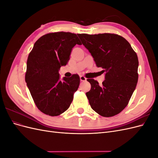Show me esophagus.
Masks as SVG:
<instances>
[{
	"mask_svg": "<svg viewBox=\"0 0 158 158\" xmlns=\"http://www.w3.org/2000/svg\"><path fill=\"white\" fill-rule=\"evenodd\" d=\"M80 81H82V82H84V81H86V78L84 76H80Z\"/></svg>",
	"mask_w": 158,
	"mask_h": 158,
	"instance_id": "esophagus-1",
	"label": "esophagus"
}]
</instances>
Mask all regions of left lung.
Returning <instances> with one entry per match:
<instances>
[{
    "label": "left lung",
    "mask_w": 158,
    "mask_h": 158,
    "mask_svg": "<svg viewBox=\"0 0 158 158\" xmlns=\"http://www.w3.org/2000/svg\"><path fill=\"white\" fill-rule=\"evenodd\" d=\"M98 67L106 77L99 85L88 79L91 89L86 93L89 105L99 115L110 117L121 113L128 105L138 79V59L131 44L114 33L78 34Z\"/></svg>",
    "instance_id": "left-lung-1"
}]
</instances>
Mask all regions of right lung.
Returning <instances> with one entry per match:
<instances>
[{
  "instance_id": "1",
  "label": "right lung",
  "mask_w": 158,
  "mask_h": 158,
  "mask_svg": "<svg viewBox=\"0 0 158 158\" xmlns=\"http://www.w3.org/2000/svg\"><path fill=\"white\" fill-rule=\"evenodd\" d=\"M76 44L82 45L75 33H47L37 40L28 56L26 82L35 106L47 115L58 116L66 111L78 88V74L60 81L59 74Z\"/></svg>"
}]
</instances>
